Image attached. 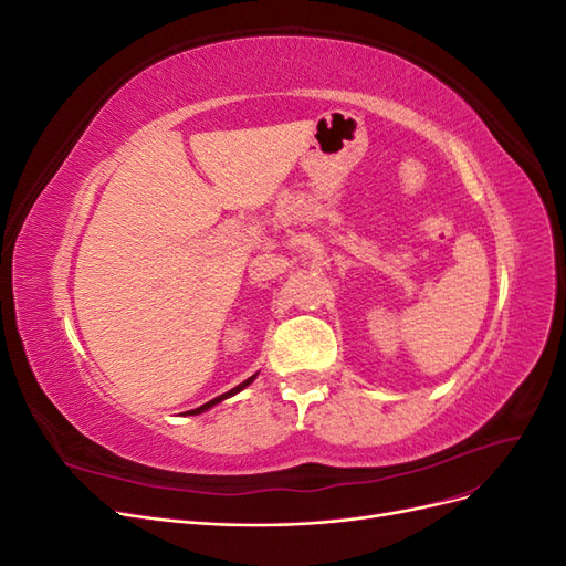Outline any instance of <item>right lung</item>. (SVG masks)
Segmentation results:
<instances>
[{
	"mask_svg": "<svg viewBox=\"0 0 566 566\" xmlns=\"http://www.w3.org/2000/svg\"><path fill=\"white\" fill-rule=\"evenodd\" d=\"M254 378H256V373L252 375V378H248L245 382H241V385H238V387H233L231 391H227V394H219L217 399H212V401H208V403H202V406H198V408H193V410H186V413H188V416H198V413H205V410H210V408H212V406H217L219 401H224V399L233 397V394H238V391H241V389H245V387H248V385H250Z\"/></svg>",
	"mask_w": 566,
	"mask_h": 566,
	"instance_id": "obj_1",
	"label": "right lung"
}]
</instances>
